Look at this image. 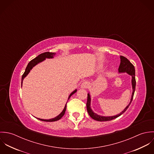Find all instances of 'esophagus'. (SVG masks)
I'll list each match as a JSON object with an SVG mask.
<instances>
[{"instance_id":"34e87169","label":"esophagus","mask_w":154,"mask_h":154,"mask_svg":"<svg viewBox=\"0 0 154 154\" xmlns=\"http://www.w3.org/2000/svg\"><path fill=\"white\" fill-rule=\"evenodd\" d=\"M88 85H89V84H88V82L85 81V82H84L81 84V87L82 89H86V88H88Z\"/></svg>"}]
</instances>
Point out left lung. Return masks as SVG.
Segmentation results:
<instances>
[{
  "label": "left lung",
  "instance_id": "left-lung-1",
  "mask_svg": "<svg viewBox=\"0 0 154 154\" xmlns=\"http://www.w3.org/2000/svg\"><path fill=\"white\" fill-rule=\"evenodd\" d=\"M118 70H119V73H127L128 74H129V75H131L132 76V85L133 91H132L131 101H130L129 104L126 107V108L119 114L115 115V116H103L98 115L97 113L94 112L91 109V95L89 92L88 94V98H87V109L88 114L90 116V117L95 120L99 121V122H105V121H110L111 120H113V119L119 117L122 114H123L129 108V106L131 105V104L132 103L134 93V91H135V87H136L134 67L127 58H126L124 56H120V64Z\"/></svg>",
  "mask_w": 154,
  "mask_h": 154
}]
</instances>
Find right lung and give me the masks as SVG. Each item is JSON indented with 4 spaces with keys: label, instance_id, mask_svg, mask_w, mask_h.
<instances>
[{
    "label": "right lung",
    "instance_id": "add662e5",
    "mask_svg": "<svg viewBox=\"0 0 154 154\" xmlns=\"http://www.w3.org/2000/svg\"><path fill=\"white\" fill-rule=\"evenodd\" d=\"M56 54L55 53H50V52H45L43 53L40 54V55H38L37 57H36L35 58H34V59H32V60H31L29 63L28 64V65L26 66L25 72L23 73V74L22 75V79H21V85H22V82H23V79L28 75V74L29 73L30 70L33 68V67L37 65V64H38L40 62H42L43 61H44L45 60V59H53L54 57V56ZM22 87V86H21ZM77 89L74 90L72 92H71V94L69 95L67 101L69 100V99L70 98V97L74 94L75 92H76ZM67 103H66V105L63 109V111L56 117L53 118V119H39V118H37V119L42 120V121H44V122H55V121H57L59 120H60L65 114V111L66 110V104Z\"/></svg>",
    "mask_w": 154,
    "mask_h": 154
}]
</instances>
